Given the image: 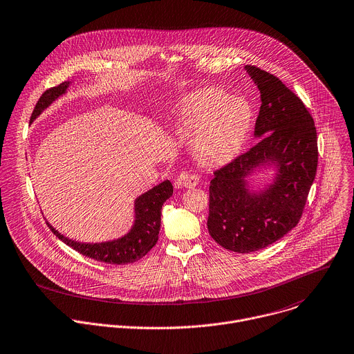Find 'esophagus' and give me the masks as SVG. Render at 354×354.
I'll list each match as a JSON object with an SVG mask.
<instances>
[{"instance_id":"esophagus-1","label":"esophagus","mask_w":354,"mask_h":354,"mask_svg":"<svg viewBox=\"0 0 354 354\" xmlns=\"http://www.w3.org/2000/svg\"><path fill=\"white\" fill-rule=\"evenodd\" d=\"M198 176L196 175V174H187V172H185V174H180L179 175V178L176 179V185L178 186H185V187H187V189H190V187H194V186H197L198 185Z\"/></svg>"}]
</instances>
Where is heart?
I'll return each instance as SVG.
<instances>
[{
    "label": "heart",
    "instance_id": "b5f03b06",
    "mask_svg": "<svg viewBox=\"0 0 354 354\" xmlns=\"http://www.w3.org/2000/svg\"><path fill=\"white\" fill-rule=\"evenodd\" d=\"M252 122L250 106L241 98H227L219 88L193 93L182 106L179 131L197 133L194 156L201 164L214 165L229 160L243 145Z\"/></svg>",
    "mask_w": 354,
    "mask_h": 354
}]
</instances>
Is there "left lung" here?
<instances>
[{"label":"left lung","instance_id":"8db88e82","mask_svg":"<svg viewBox=\"0 0 354 354\" xmlns=\"http://www.w3.org/2000/svg\"><path fill=\"white\" fill-rule=\"evenodd\" d=\"M246 71L261 93L254 128L260 139L214 171L207 219L211 238L234 253L264 249L299 223L318 164L317 129L303 101L270 72L254 65ZM268 160L279 167L277 180L266 192L250 195L244 178Z\"/></svg>","mask_w":354,"mask_h":354}]
</instances>
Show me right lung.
<instances>
[{
	"instance_id": "obj_1",
	"label": "right lung",
	"mask_w": 354,
	"mask_h": 354,
	"mask_svg": "<svg viewBox=\"0 0 354 354\" xmlns=\"http://www.w3.org/2000/svg\"><path fill=\"white\" fill-rule=\"evenodd\" d=\"M68 82H64L55 87L46 90L41 97L39 98L30 121L44 109L47 108L57 97L65 93L68 87ZM174 187L169 180L160 183L158 186L153 187L147 193L142 194L135 203L136 211V221L132 230L127 236L106 242V243H79L71 241L61 233H58L50 223H47L51 232L55 234L58 239H61L65 245L76 250L77 253L90 257L95 261L106 263V264H129L140 260L145 257L157 243L160 225H161V208L162 204L172 196Z\"/></svg>"
}]
</instances>
